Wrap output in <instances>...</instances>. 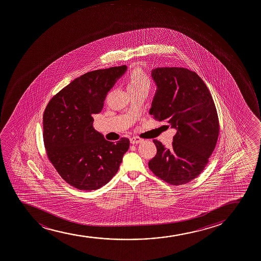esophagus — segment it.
Returning <instances> with one entry per match:
<instances>
[{"instance_id":"obj_1","label":"esophagus","mask_w":261,"mask_h":261,"mask_svg":"<svg viewBox=\"0 0 261 261\" xmlns=\"http://www.w3.org/2000/svg\"><path fill=\"white\" fill-rule=\"evenodd\" d=\"M141 141H142V140H141V138L136 137V136L130 138V142L132 144L141 143Z\"/></svg>"}]
</instances>
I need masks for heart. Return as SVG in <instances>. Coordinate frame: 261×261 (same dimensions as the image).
<instances>
[{
	"label": "heart",
	"instance_id": "b5f03b06",
	"mask_svg": "<svg viewBox=\"0 0 261 261\" xmlns=\"http://www.w3.org/2000/svg\"><path fill=\"white\" fill-rule=\"evenodd\" d=\"M151 80L147 73L140 68H136L130 73L127 82V89L131 91L139 90L142 88H149Z\"/></svg>",
	"mask_w": 261,
	"mask_h": 261
}]
</instances>
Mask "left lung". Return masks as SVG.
<instances>
[{"label": "left lung", "mask_w": 261, "mask_h": 261, "mask_svg": "<svg viewBox=\"0 0 261 261\" xmlns=\"http://www.w3.org/2000/svg\"><path fill=\"white\" fill-rule=\"evenodd\" d=\"M152 78L157 89L150 114L167 120L177 132L171 149L153 140L157 153L148 166L169 184H186L204 170L215 148L220 131L216 108L201 78L188 68H154Z\"/></svg>", "instance_id": "left-lung-1"}]
</instances>
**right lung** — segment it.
<instances>
[{
  "instance_id": "obj_1",
  "label": "right lung",
  "mask_w": 261,
  "mask_h": 261,
  "mask_svg": "<svg viewBox=\"0 0 261 261\" xmlns=\"http://www.w3.org/2000/svg\"><path fill=\"white\" fill-rule=\"evenodd\" d=\"M126 66L91 71L73 80L50 100L43 114L47 157L65 181L79 190H96L117 173L129 141H107L93 126L107 94Z\"/></svg>"
}]
</instances>
